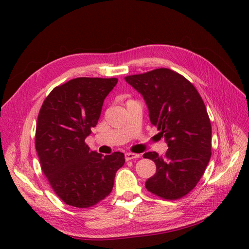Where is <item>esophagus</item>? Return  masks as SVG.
<instances>
[{
    "label": "esophagus",
    "instance_id": "34e87169",
    "mask_svg": "<svg viewBox=\"0 0 249 249\" xmlns=\"http://www.w3.org/2000/svg\"><path fill=\"white\" fill-rule=\"evenodd\" d=\"M139 154H135V153H126L125 154V160H136V158H139Z\"/></svg>",
    "mask_w": 249,
    "mask_h": 249
}]
</instances>
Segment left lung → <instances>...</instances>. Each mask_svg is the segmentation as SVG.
I'll return each mask as SVG.
<instances>
[{
  "label": "left lung",
  "instance_id": "8db88e82",
  "mask_svg": "<svg viewBox=\"0 0 249 249\" xmlns=\"http://www.w3.org/2000/svg\"><path fill=\"white\" fill-rule=\"evenodd\" d=\"M125 80L143 96L151 123L169 146L165 156L143 155L156 165L145 187L162 199L182 198L198 184L212 155V126L203 100L192 82L168 68Z\"/></svg>",
  "mask_w": 249,
  "mask_h": 249
}]
</instances>
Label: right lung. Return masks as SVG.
Listing matches in <instances>:
<instances>
[{"label":"right lung","mask_w":249,"mask_h":249,"mask_svg":"<svg viewBox=\"0 0 249 249\" xmlns=\"http://www.w3.org/2000/svg\"><path fill=\"white\" fill-rule=\"evenodd\" d=\"M116 83V78L71 79L52 89L39 110L35 147L41 170L67 205L84 209L100 202L124 165L123 153L103 156L86 143Z\"/></svg>","instance_id":"1"}]
</instances>
